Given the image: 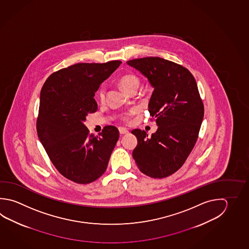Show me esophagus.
Masks as SVG:
<instances>
[{
	"label": "esophagus",
	"mask_w": 249,
	"mask_h": 249,
	"mask_svg": "<svg viewBox=\"0 0 249 249\" xmlns=\"http://www.w3.org/2000/svg\"><path fill=\"white\" fill-rule=\"evenodd\" d=\"M118 130H119V133H120L121 135H124V134H127V133L129 132V131H127L125 128H122V127H121V128H119Z\"/></svg>",
	"instance_id": "esophagus-1"
}]
</instances>
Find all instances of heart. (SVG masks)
I'll list each match as a JSON object with an SVG mask.
<instances>
[{
	"label": "heart",
	"mask_w": 249,
	"mask_h": 249,
	"mask_svg": "<svg viewBox=\"0 0 249 249\" xmlns=\"http://www.w3.org/2000/svg\"><path fill=\"white\" fill-rule=\"evenodd\" d=\"M140 84H141L140 79L134 74H125V75L121 77L120 80H119V85L122 88L124 91L126 92L127 94L131 93L132 91H137V89L140 87ZM104 96H105V89L103 87L99 90L100 100L103 101L104 99ZM136 111H137L136 109H132L130 112H128L124 118L127 120L128 118L131 115L135 113Z\"/></svg>",
	"instance_id": "heart-1"
}]
</instances>
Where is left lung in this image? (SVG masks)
I'll return each mask as SVG.
<instances>
[{
	"label": "left lung",
	"mask_w": 249,
	"mask_h": 249,
	"mask_svg": "<svg viewBox=\"0 0 249 249\" xmlns=\"http://www.w3.org/2000/svg\"><path fill=\"white\" fill-rule=\"evenodd\" d=\"M128 66L147 79L152 88L148 111L157 131L135 129L138 144L132 157L141 172L153 178L169 177L183 165L197 140L204 105L191 72L159 57L131 59Z\"/></svg>",
	"instance_id": "left-lung-1"
}]
</instances>
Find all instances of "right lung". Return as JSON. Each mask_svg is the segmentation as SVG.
<instances>
[{
	"label": "right lung",
	"instance_id": "right-lung-1",
	"mask_svg": "<svg viewBox=\"0 0 249 249\" xmlns=\"http://www.w3.org/2000/svg\"><path fill=\"white\" fill-rule=\"evenodd\" d=\"M122 63H77L53 72L40 92L36 131L51 161L63 177L90 183L106 170L119 138L108 125L100 136L89 132L88 114L97 110L95 93Z\"/></svg>",
	"mask_w": 249,
	"mask_h": 249
}]
</instances>
